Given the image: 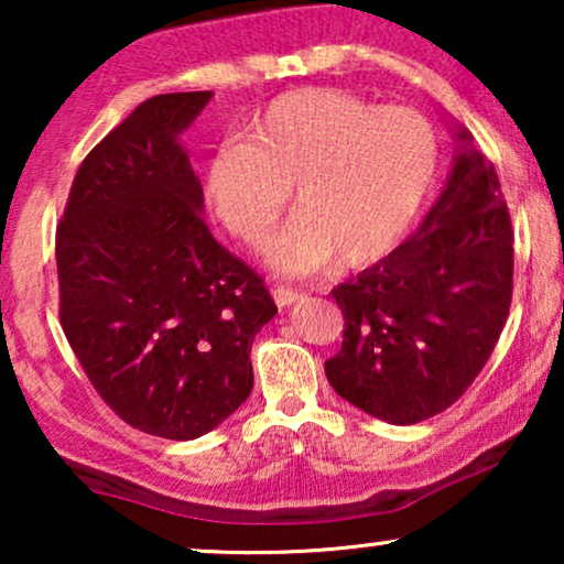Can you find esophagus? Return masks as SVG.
Listing matches in <instances>:
<instances>
[{
    "instance_id": "1",
    "label": "esophagus",
    "mask_w": 564,
    "mask_h": 564,
    "mask_svg": "<svg viewBox=\"0 0 564 564\" xmlns=\"http://www.w3.org/2000/svg\"><path fill=\"white\" fill-rule=\"evenodd\" d=\"M272 295H274V303L280 307H288L295 303V300H300V292L292 288H284V284H276V288L272 290Z\"/></svg>"
}]
</instances>
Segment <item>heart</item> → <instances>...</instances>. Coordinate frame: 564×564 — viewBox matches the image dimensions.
<instances>
[{
  "label": "heart",
  "mask_w": 564,
  "mask_h": 564,
  "mask_svg": "<svg viewBox=\"0 0 564 564\" xmlns=\"http://www.w3.org/2000/svg\"><path fill=\"white\" fill-rule=\"evenodd\" d=\"M438 169V138L411 107H382L341 89L274 97L215 149L205 195L230 236L261 251L295 184L300 210L274 238L282 274L330 261L361 269L388 257L419 218Z\"/></svg>",
  "instance_id": "1"
}]
</instances>
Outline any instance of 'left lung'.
I'll return each mask as SVG.
<instances>
[{
  "label": "left lung",
  "mask_w": 564,
  "mask_h": 564,
  "mask_svg": "<svg viewBox=\"0 0 564 564\" xmlns=\"http://www.w3.org/2000/svg\"><path fill=\"white\" fill-rule=\"evenodd\" d=\"M330 295L344 313L341 351L326 361L338 395L398 426L457 403L513 297V228L496 169L462 151L423 226Z\"/></svg>",
  "instance_id": "1"
}]
</instances>
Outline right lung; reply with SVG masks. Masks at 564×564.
Instances as JSON below:
<instances>
[{"instance_id":"obj_1","label":"right lung","mask_w":564,"mask_h":564,"mask_svg":"<svg viewBox=\"0 0 564 564\" xmlns=\"http://www.w3.org/2000/svg\"><path fill=\"white\" fill-rule=\"evenodd\" d=\"M213 91L145 99L87 153L56 228L61 328L97 395L143 434L187 442L253 388L276 305L215 241L176 135Z\"/></svg>"}]
</instances>
